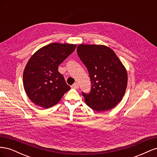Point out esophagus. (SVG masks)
I'll return each mask as SVG.
<instances>
[{
	"label": "esophagus",
	"instance_id": "obj_1",
	"mask_svg": "<svg viewBox=\"0 0 157 157\" xmlns=\"http://www.w3.org/2000/svg\"><path fill=\"white\" fill-rule=\"evenodd\" d=\"M71 87L73 88H75V89H78L79 88V86H78V84L77 83H75L72 85V86H71Z\"/></svg>",
	"mask_w": 157,
	"mask_h": 157
}]
</instances>
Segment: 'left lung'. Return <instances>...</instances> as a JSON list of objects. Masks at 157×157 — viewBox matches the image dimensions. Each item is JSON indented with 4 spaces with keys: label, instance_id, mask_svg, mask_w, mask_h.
Segmentation results:
<instances>
[{
    "label": "left lung",
    "instance_id": "8db88e82",
    "mask_svg": "<svg viewBox=\"0 0 157 157\" xmlns=\"http://www.w3.org/2000/svg\"><path fill=\"white\" fill-rule=\"evenodd\" d=\"M77 51L88 69L92 84L88 94L82 92L87 105L98 112L115 107L127 87L124 65L113 50L105 46L80 44Z\"/></svg>",
    "mask_w": 157,
    "mask_h": 157
}]
</instances>
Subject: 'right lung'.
<instances>
[{
  "mask_svg": "<svg viewBox=\"0 0 157 157\" xmlns=\"http://www.w3.org/2000/svg\"><path fill=\"white\" fill-rule=\"evenodd\" d=\"M75 48V44L52 43L31 56L23 71V86L36 105L44 109L53 107L70 90L58 66Z\"/></svg>",
  "mask_w": 157,
  "mask_h": 157,
  "instance_id": "1",
  "label": "right lung"
}]
</instances>
